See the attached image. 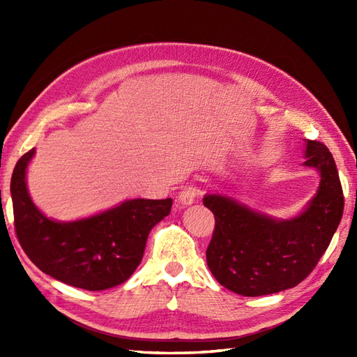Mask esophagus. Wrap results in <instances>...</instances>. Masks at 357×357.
Returning a JSON list of instances; mask_svg holds the SVG:
<instances>
[{
  "label": "esophagus",
  "mask_w": 357,
  "mask_h": 357,
  "mask_svg": "<svg viewBox=\"0 0 357 357\" xmlns=\"http://www.w3.org/2000/svg\"><path fill=\"white\" fill-rule=\"evenodd\" d=\"M197 197H198V190H197V188L190 186V188H186V189H183V190L180 192L178 201H180V204H181V205H192L193 202H195Z\"/></svg>",
  "instance_id": "obj_1"
}]
</instances>
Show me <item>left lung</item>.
Instances as JSON below:
<instances>
[{
  "label": "left lung",
  "instance_id": "1",
  "mask_svg": "<svg viewBox=\"0 0 357 357\" xmlns=\"http://www.w3.org/2000/svg\"><path fill=\"white\" fill-rule=\"evenodd\" d=\"M304 142L302 165L314 169L320 180L294 218H274L222 193L202 198L215 219L207 265L234 294L264 296L295 287L317 265L338 228L344 197L337 165L325 144Z\"/></svg>",
  "mask_w": 357,
  "mask_h": 357
}]
</instances>
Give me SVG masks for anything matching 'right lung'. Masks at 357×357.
<instances>
[{
    "instance_id": "right-lung-1",
    "label": "right lung",
    "mask_w": 357,
    "mask_h": 357,
    "mask_svg": "<svg viewBox=\"0 0 357 357\" xmlns=\"http://www.w3.org/2000/svg\"><path fill=\"white\" fill-rule=\"evenodd\" d=\"M36 149L17 160L12 192L17 240L32 264L58 282L105 290L132 275L153 226L171 211L172 199H126L75 220L50 219L32 201L26 171Z\"/></svg>"
}]
</instances>
